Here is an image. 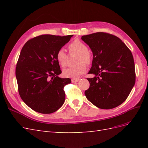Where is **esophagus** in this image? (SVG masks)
I'll use <instances>...</instances> for the list:
<instances>
[{
	"instance_id": "obj_1",
	"label": "esophagus",
	"mask_w": 148,
	"mask_h": 148,
	"mask_svg": "<svg viewBox=\"0 0 148 148\" xmlns=\"http://www.w3.org/2000/svg\"><path fill=\"white\" fill-rule=\"evenodd\" d=\"M79 81V79L78 78H73V79H71V82H72V83L78 82Z\"/></svg>"
}]
</instances>
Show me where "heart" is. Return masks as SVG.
<instances>
[{
	"mask_svg": "<svg viewBox=\"0 0 148 148\" xmlns=\"http://www.w3.org/2000/svg\"><path fill=\"white\" fill-rule=\"evenodd\" d=\"M70 53H78L77 60V65L65 69L63 71L64 75L68 78H77L79 77L86 71V65L91 62V56L88 51V47L83 42L79 39L74 40L69 45ZM56 59L59 64L65 67L68 64L69 56L63 48H60L56 53Z\"/></svg>",
	"mask_w": 148,
	"mask_h": 148,
	"instance_id": "b5f03b06",
	"label": "heart"
}]
</instances>
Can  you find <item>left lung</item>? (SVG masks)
<instances>
[{
    "label": "left lung",
    "instance_id": "8db88e82",
    "mask_svg": "<svg viewBox=\"0 0 148 148\" xmlns=\"http://www.w3.org/2000/svg\"><path fill=\"white\" fill-rule=\"evenodd\" d=\"M93 53L84 95L98 108L110 109L127 99L135 83V62L130 50L114 35L99 32L82 36Z\"/></svg>",
    "mask_w": 148,
    "mask_h": 148
}]
</instances>
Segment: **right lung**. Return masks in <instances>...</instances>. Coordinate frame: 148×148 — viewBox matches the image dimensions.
Segmentation results:
<instances>
[{
  "instance_id": "1",
  "label": "right lung",
  "mask_w": 148,
  "mask_h": 148,
  "mask_svg": "<svg viewBox=\"0 0 148 148\" xmlns=\"http://www.w3.org/2000/svg\"><path fill=\"white\" fill-rule=\"evenodd\" d=\"M73 35H41L28 41L22 48L15 75L21 99L33 110L51 114L64 104V88L70 78H61L56 53Z\"/></svg>"
}]
</instances>
